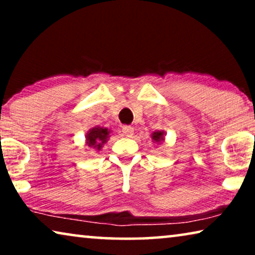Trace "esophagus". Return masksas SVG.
I'll return each instance as SVG.
<instances>
[{"label":"esophagus","instance_id":"esophagus-1","mask_svg":"<svg viewBox=\"0 0 255 255\" xmlns=\"http://www.w3.org/2000/svg\"><path fill=\"white\" fill-rule=\"evenodd\" d=\"M122 131H123V133L127 135V137H132V135H133L134 128L132 127H128V125H125V127H123V128H122Z\"/></svg>","mask_w":255,"mask_h":255}]
</instances>
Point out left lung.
Returning a JSON list of instances; mask_svg holds the SVG:
<instances>
[{
	"label": "left lung",
	"mask_w": 255,
	"mask_h": 255,
	"mask_svg": "<svg viewBox=\"0 0 255 255\" xmlns=\"http://www.w3.org/2000/svg\"><path fill=\"white\" fill-rule=\"evenodd\" d=\"M152 140L154 142H161L165 140V131H155L152 133Z\"/></svg>",
	"instance_id": "1"
}]
</instances>
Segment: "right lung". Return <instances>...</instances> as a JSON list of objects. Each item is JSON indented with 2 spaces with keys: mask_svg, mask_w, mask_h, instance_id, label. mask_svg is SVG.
Segmentation results:
<instances>
[{
  "mask_svg": "<svg viewBox=\"0 0 255 255\" xmlns=\"http://www.w3.org/2000/svg\"><path fill=\"white\" fill-rule=\"evenodd\" d=\"M110 132L111 130L107 128H92L86 134V145L89 146L90 148H95L100 151L102 146L108 141V139H109Z\"/></svg>",
  "mask_w": 255,
  "mask_h": 255,
  "instance_id": "right-lung-1",
  "label": "right lung"
}]
</instances>
